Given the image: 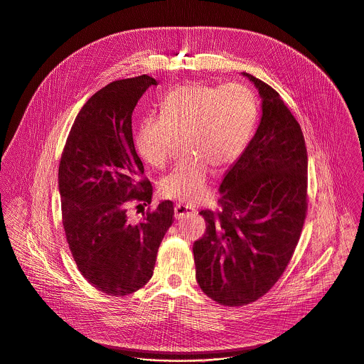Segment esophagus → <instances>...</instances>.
<instances>
[{
	"label": "esophagus",
	"mask_w": 364,
	"mask_h": 364,
	"mask_svg": "<svg viewBox=\"0 0 364 364\" xmlns=\"http://www.w3.org/2000/svg\"><path fill=\"white\" fill-rule=\"evenodd\" d=\"M198 212L192 206L183 205V203H176L175 205V218L176 219H183V218H191L195 216Z\"/></svg>",
	"instance_id": "1"
}]
</instances>
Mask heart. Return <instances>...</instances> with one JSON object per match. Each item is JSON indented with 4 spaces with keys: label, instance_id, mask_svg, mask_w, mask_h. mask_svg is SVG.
I'll list each match as a JSON object with an SVG mask.
<instances>
[{
    "label": "heart",
    "instance_id": "b5f03b06",
    "mask_svg": "<svg viewBox=\"0 0 364 364\" xmlns=\"http://www.w3.org/2000/svg\"><path fill=\"white\" fill-rule=\"evenodd\" d=\"M255 119V96L247 86L192 82L164 96L159 116L139 122L135 145L146 162L162 166L172 154L175 135L181 134L186 154L161 179L159 189L165 198L196 203L206 195L212 165L223 168L242 155Z\"/></svg>",
    "mask_w": 364,
    "mask_h": 364
}]
</instances>
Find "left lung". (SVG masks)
I'll list each match as a JSON object with an SVG mask.
<instances>
[{"instance_id": "1", "label": "left lung", "mask_w": 364, "mask_h": 364, "mask_svg": "<svg viewBox=\"0 0 364 364\" xmlns=\"http://www.w3.org/2000/svg\"><path fill=\"white\" fill-rule=\"evenodd\" d=\"M261 120L220 183L222 210H202L208 228L193 244L202 291L226 306L265 295L285 271L306 216L308 156L301 127L279 95L250 73Z\"/></svg>"}]
</instances>
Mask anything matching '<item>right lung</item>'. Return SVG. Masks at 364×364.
Listing matches in <instances>:
<instances>
[{"label": "right lung", "mask_w": 364, "mask_h": 364, "mask_svg": "<svg viewBox=\"0 0 364 364\" xmlns=\"http://www.w3.org/2000/svg\"><path fill=\"white\" fill-rule=\"evenodd\" d=\"M156 80L142 75L113 82L79 112L59 165L63 229L82 275L99 291L119 296L152 277L156 252L173 223V205L162 200L135 222L132 200L151 203L152 185L132 141V112ZM141 206V205H138Z\"/></svg>", "instance_id": "right-lung-1"}]
</instances>
